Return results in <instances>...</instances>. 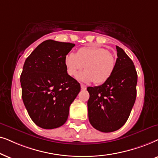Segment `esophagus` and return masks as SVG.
I'll use <instances>...</instances> for the list:
<instances>
[{
  "label": "esophagus",
  "mask_w": 158,
  "mask_h": 158,
  "mask_svg": "<svg viewBox=\"0 0 158 158\" xmlns=\"http://www.w3.org/2000/svg\"><path fill=\"white\" fill-rule=\"evenodd\" d=\"M81 89H82V90L87 89V87H86L85 85H82V84L81 85Z\"/></svg>",
  "instance_id": "34e87169"
}]
</instances>
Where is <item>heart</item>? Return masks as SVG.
<instances>
[{
	"label": "heart",
	"mask_w": 158,
	"mask_h": 158,
	"mask_svg": "<svg viewBox=\"0 0 158 158\" xmlns=\"http://www.w3.org/2000/svg\"><path fill=\"white\" fill-rule=\"evenodd\" d=\"M85 66H84V65ZM67 73L74 77L84 67L85 70L77 75L78 80L85 83L106 82L112 76L115 60L108 50L97 46L83 47L77 53L71 52L65 58Z\"/></svg>",
	"instance_id": "obj_1"
}]
</instances>
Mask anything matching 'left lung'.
<instances>
[{
    "mask_svg": "<svg viewBox=\"0 0 158 158\" xmlns=\"http://www.w3.org/2000/svg\"><path fill=\"white\" fill-rule=\"evenodd\" d=\"M115 68L102 85L88 87V116L91 125L102 132L121 128L129 118L136 97L137 73L131 58L116 46Z\"/></svg>",
    "mask_w": 158,
    "mask_h": 158,
    "instance_id": "obj_1",
    "label": "left lung"
}]
</instances>
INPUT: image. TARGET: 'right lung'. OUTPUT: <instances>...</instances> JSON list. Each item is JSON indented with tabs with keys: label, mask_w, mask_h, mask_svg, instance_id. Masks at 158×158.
Segmentation results:
<instances>
[{
	"label": "right lung",
	"mask_w": 158,
	"mask_h": 158,
	"mask_svg": "<svg viewBox=\"0 0 158 158\" xmlns=\"http://www.w3.org/2000/svg\"><path fill=\"white\" fill-rule=\"evenodd\" d=\"M74 46L48 40L24 62L20 77L22 100L31 119L43 129L64 125L80 92V85L67 73L65 66V58Z\"/></svg>",
	"instance_id": "1"
}]
</instances>
